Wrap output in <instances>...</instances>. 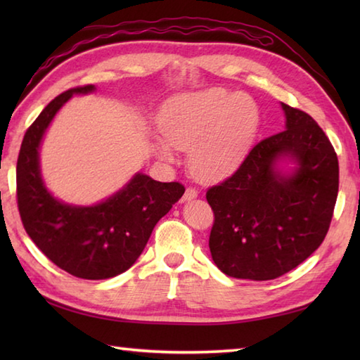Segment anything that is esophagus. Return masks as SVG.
Wrapping results in <instances>:
<instances>
[{"instance_id":"obj_1","label":"esophagus","mask_w":360,"mask_h":360,"mask_svg":"<svg viewBox=\"0 0 360 360\" xmlns=\"http://www.w3.org/2000/svg\"><path fill=\"white\" fill-rule=\"evenodd\" d=\"M195 198H198V190H195V188H192V187H188V188L186 190L184 196H182V200H184V201H192V200H195Z\"/></svg>"}]
</instances>
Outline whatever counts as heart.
Instances as JSON below:
<instances>
[{
	"instance_id": "1",
	"label": "heart",
	"mask_w": 360,
	"mask_h": 360,
	"mask_svg": "<svg viewBox=\"0 0 360 360\" xmlns=\"http://www.w3.org/2000/svg\"><path fill=\"white\" fill-rule=\"evenodd\" d=\"M259 127L257 102L244 93L209 88L170 97L159 112L164 142L155 153L173 162L176 150H190V170L213 181L233 173L246 158Z\"/></svg>"
}]
</instances>
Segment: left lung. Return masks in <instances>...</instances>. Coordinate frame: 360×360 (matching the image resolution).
I'll return each instance as SVG.
<instances>
[{"mask_svg":"<svg viewBox=\"0 0 360 360\" xmlns=\"http://www.w3.org/2000/svg\"><path fill=\"white\" fill-rule=\"evenodd\" d=\"M281 110L285 131L258 142L205 195L215 213L210 254L229 277L263 281L292 271L319 249L331 224L338 155L309 114L286 103Z\"/></svg>","mask_w":360,"mask_h":360,"instance_id":"8db88e82","label":"left lung"}]
</instances>
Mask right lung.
Wrapping results in <instances>:
<instances>
[{
  "instance_id": "right-lung-1",
  "label": "right lung",
  "mask_w": 360,
  "mask_h": 360,
  "mask_svg": "<svg viewBox=\"0 0 360 360\" xmlns=\"http://www.w3.org/2000/svg\"><path fill=\"white\" fill-rule=\"evenodd\" d=\"M94 91V85L68 89L29 127L17 162V198L27 235L53 264L74 277L105 280L136 263L158 221L186 188L137 172L116 193L93 205L66 204L49 192L40 168L43 136L72 96Z\"/></svg>"
}]
</instances>
